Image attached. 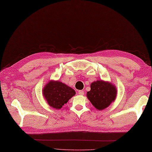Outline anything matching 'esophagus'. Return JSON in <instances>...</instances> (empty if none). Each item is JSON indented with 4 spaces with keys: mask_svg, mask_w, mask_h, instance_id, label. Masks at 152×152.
I'll list each match as a JSON object with an SVG mask.
<instances>
[{
    "mask_svg": "<svg viewBox=\"0 0 152 152\" xmlns=\"http://www.w3.org/2000/svg\"><path fill=\"white\" fill-rule=\"evenodd\" d=\"M78 94L80 95H83L85 94V92L83 91H78Z\"/></svg>",
    "mask_w": 152,
    "mask_h": 152,
    "instance_id": "obj_1",
    "label": "esophagus"
}]
</instances>
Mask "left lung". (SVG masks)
<instances>
[{
  "instance_id": "obj_1",
  "label": "left lung",
  "mask_w": 152,
  "mask_h": 152,
  "mask_svg": "<svg viewBox=\"0 0 152 152\" xmlns=\"http://www.w3.org/2000/svg\"><path fill=\"white\" fill-rule=\"evenodd\" d=\"M117 91L112 83L102 80L93 82L91 91L87 93V96L95 107L101 110L111 104L115 100Z\"/></svg>"
}]
</instances>
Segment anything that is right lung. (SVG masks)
<instances>
[{
    "instance_id": "obj_1",
    "label": "right lung",
    "mask_w": 152,
    "mask_h": 152,
    "mask_svg": "<svg viewBox=\"0 0 152 152\" xmlns=\"http://www.w3.org/2000/svg\"><path fill=\"white\" fill-rule=\"evenodd\" d=\"M75 94L73 89L58 81L50 82L43 89V95L48 104L56 109H60Z\"/></svg>"
}]
</instances>
